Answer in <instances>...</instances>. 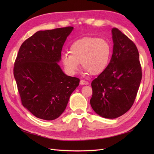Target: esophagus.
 <instances>
[{
	"mask_svg": "<svg viewBox=\"0 0 154 154\" xmlns=\"http://www.w3.org/2000/svg\"><path fill=\"white\" fill-rule=\"evenodd\" d=\"M80 85H89V82L87 81H85V80H81Z\"/></svg>",
	"mask_w": 154,
	"mask_h": 154,
	"instance_id": "1",
	"label": "esophagus"
}]
</instances>
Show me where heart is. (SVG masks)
<instances>
[{
	"mask_svg": "<svg viewBox=\"0 0 154 154\" xmlns=\"http://www.w3.org/2000/svg\"><path fill=\"white\" fill-rule=\"evenodd\" d=\"M70 53L61 55V62L68 73H76L81 63L87 72L97 75L102 73L109 63L111 45L103 38L85 37L71 45Z\"/></svg>",
	"mask_w": 154,
	"mask_h": 154,
	"instance_id": "heart-1",
	"label": "heart"
}]
</instances>
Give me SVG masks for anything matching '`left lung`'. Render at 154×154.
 <instances>
[{
    "instance_id": "left-lung-1",
    "label": "left lung",
    "mask_w": 154,
    "mask_h": 154,
    "mask_svg": "<svg viewBox=\"0 0 154 154\" xmlns=\"http://www.w3.org/2000/svg\"><path fill=\"white\" fill-rule=\"evenodd\" d=\"M112 55L91 86V107L99 116L114 119L132 107L142 80L139 53L134 42L119 29H112Z\"/></svg>"
}]
</instances>
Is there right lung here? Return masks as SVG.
<instances>
[{
	"instance_id": "1",
	"label": "right lung",
	"mask_w": 154,
	"mask_h": 154,
	"mask_svg": "<svg viewBox=\"0 0 154 154\" xmlns=\"http://www.w3.org/2000/svg\"><path fill=\"white\" fill-rule=\"evenodd\" d=\"M73 27L40 30L24 42L14 67L22 105L38 119L53 120L64 112L79 79L67 76L58 63Z\"/></svg>"
}]
</instances>
